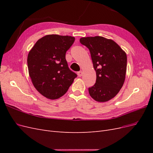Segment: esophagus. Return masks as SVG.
Here are the masks:
<instances>
[{"mask_svg": "<svg viewBox=\"0 0 153 153\" xmlns=\"http://www.w3.org/2000/svg\"><path fill=\"white\" fill-rule=\"evenodd\" d=\"M82 71H78V76H79V77H80V76H82Z\"/></svg>", "mask_w": 153, "mask_h": 153, "instance_id": "1", "label": "esophagus"}]
</instances>
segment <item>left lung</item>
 Instances as JSON below:
<instances>
[{"mask_svg":"<svg viewBox=\"0 0 153 153\" xmlns=\"http://www.w3.org/2000/svg\"><path fill=\"white\" fill-rule=\"evenodd\" d=\"M80 42L89 50L96 73L95 84L89 88L90 96L98 102L111 100L117 95L124 82L126 53L115 41L101 36L82 38Z\"/></svg>","mask_w":153,"mask_h":153,"instance_id":"1","label":"left lung"}]
</instances>
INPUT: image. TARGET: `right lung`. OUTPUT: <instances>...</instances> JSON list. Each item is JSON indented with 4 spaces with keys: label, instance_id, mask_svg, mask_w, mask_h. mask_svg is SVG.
I'll list each match as a JSON object with an SVG mask.
<instances>
[{
    "label": "right lung",
    "instance_id": "right-lung-1",
    "mask_svg": "<svg viewBox=\"0 0 153 153\" xmlns=\"http://www.w3.org/2000/svg\"><path fill=\"white\" fill-rule=\"evenodd\" d=\"M74 41L72 36L47 35L37 41L28 54L27 66L32 84L46 98H59L77 76L66 60V51Z\"/></svg>",
    "mask_w": 153,
    "mask_h": 153
}]
</instances>
